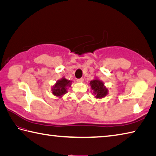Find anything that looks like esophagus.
Here are the masks:
<instances>
[{
	"instance_id": "esophagus-1",
	"label": "esophagus",
	"mask_w": 156,
	"mask_h": 156,
	"mask_svg": "<svg viewBox=\"0 0 156 156\" xmlns=\"http://www.w3.org/2000/svg\"><path fill=\"white\" fill-rule=\"evenodd\" d=\"M84 81V79L83 78H80V79H77V82H83Z\"/></svg>"
}]
</instances>
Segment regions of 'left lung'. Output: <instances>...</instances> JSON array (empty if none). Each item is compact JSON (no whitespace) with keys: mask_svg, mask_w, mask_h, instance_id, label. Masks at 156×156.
<instances>
[{"mask_svg":"<svg viewBox=\"0 0 156 156\" xmlns=\"http://www.w3.org/2000/svg\"><path fill=\"white\" fill-rule=\"evenodd\" d=\"M91 88L93 90L94 93L96 95V98H103L108 93V90L104 86V83L98 79L90 81Z\"/></svg>","mask_w":156,"mask_h":156,"instance_id":"obj_1","label":"left lung"}]
</instances>
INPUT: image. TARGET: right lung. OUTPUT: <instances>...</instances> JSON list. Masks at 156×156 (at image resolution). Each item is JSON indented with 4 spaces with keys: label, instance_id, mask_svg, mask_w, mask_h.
Returning <instances> with one entry per match:
<instances>
[{
    "label": "right lung",
    "instance_id": "obj_1",
    "mask_svg": "<svg viewBox=\"0 0 156 156\" xmlns=\"http://www.w3.org/2000/svg\"><path fill=\"white\" fill-rule=\"evenodd\" d=\"M71 82L65 78H62L57 81L55 86L52 88V93L56 96H61L67 92V87L70 86Z\"/></svg>",
    "mask_w": 156,
    "mask_h": 156
}]
</instances>
